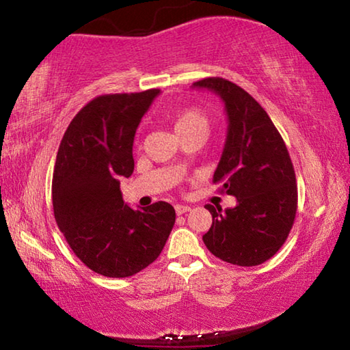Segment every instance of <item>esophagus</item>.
Masks as SVG:
<instances>
[{
  "label": "esophagus",
  "mask_w": 350,
  "mask_h": 350,
  "mask_svg": "<svg viewBox=\"0 0 350 350\" xmlns=\"http://www.w3.org/2000/svg\"><path fill=\"white\" fill-rule=\"evenodd\" d=\"M176 208V213H177V216H180V215H185V213H188V211H191V208H189L188 205H176L174 206Z\"/></svg>",
  "instance_id": "1"
}]
</instances>
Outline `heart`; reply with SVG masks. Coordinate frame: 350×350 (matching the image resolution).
<instances>
[{"label": "heart", "instance_id": "1", "mask_svg": "<svg viewBox=\"0 0 350 350\" xmlns=\"http://www.w3.org/2000/svg\"><path fill=\"white\" fill-rule=\"evenodd\" d=\"M210 116L199 106H188L174 117V128L180 139L189 135H205L210 131Z\"/></svg>", "mask_w": 350, "mask_h": 350}]
</instances>
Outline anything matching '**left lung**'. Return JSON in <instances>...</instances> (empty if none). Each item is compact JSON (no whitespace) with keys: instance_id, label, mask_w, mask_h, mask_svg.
<instances>
[{"instance_id":"obj_1","label":"left lung","mask_w":350,"mask_h":350,"mask_svg":"<svg viewBox=\"0 0 350 350\" xmlns=\"http://www.w3.org/2000/svg\"><path fill=\"white\" fill-rule=\"evenodd\" d=\"M193 86L224 100L228 133L213 182L238 199L225 211L205 205L213 224L202 239L225 262L259 265L280 250L293 227L298 188L292 159L267 112L241 86L221 77H206Z\"/></svg>"}]
</instances>
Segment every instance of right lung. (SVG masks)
I'll use <instances>...</instances> for the list:
<instances>
[{"label": "right lung", "instance_id": "right-lung-1", "mask_svg": "<svg viewBox=\"0 0 350 350\" xmlns=\"http://www.w3.org/2000/svg\"><path fill=\"white\" fill-rule=\"evenodd\" d=\"M161 90L105 94L64 133L52 177L58 228L88 269L108 278L139 273L159 258L176 222L168 202L133 210L120 179L134 171L135 129Z\"/></svg>", "mask_w": 350, "mask_h": 350}]
</instances>
